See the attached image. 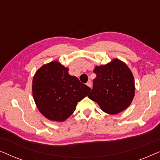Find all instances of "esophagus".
<instances>
[{
  "label": "esophagus",
  "instance_id": "obj_1",
  "mask_svg": "<svg viewBox=\"0 0 160 160\" xmlns=\"http://www.w3.org/2000/svg\"><path fill=\"white\" fill-rule=\"evenodd\" d=\"M87 86H88L89 87H90V88H92V84H91L90 81H89V82L87 83Z\"/></svg>",
  "mask_w": 160,
  "mask_h": 160
}]
</instances>
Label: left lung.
I'll use <instances>...</instances> for the list:
<instances>
[{"label":"left lung","instance_id":"1","mask_svg":"<svg viewBox=\"0 0 160 160\" xmlns=\"http://www.w3.org/2000/svg\"><path fill=\"white\" fill-rule=\"evenodd\" d=\"M96 77L88 98L108 114H117L130 106L135 95L132 72L125 63L114 59L94 69Z\"/></svg>","mask_w":160,"mask_h":160}]
</instances>
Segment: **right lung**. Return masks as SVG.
I'll use <instances>...</instances> for the list:
<instances>
[{"mask_svg": "<svg viewBox=\"0 0 160 160\" xmlns=\"http://www.w3.org/2000/svg\"><path fill=\"white\" fill-rule=\"evenodd\" d=\"M32 90L40 112L48 119L62 122L74 112L78 102L88 95L91 88L70 75L68 68L53 61L37 71Z\"/></svg>", "mask_w": 160, "mask_h": 160, "instance_id": "1", "label": "right lung"}]
</instances>
